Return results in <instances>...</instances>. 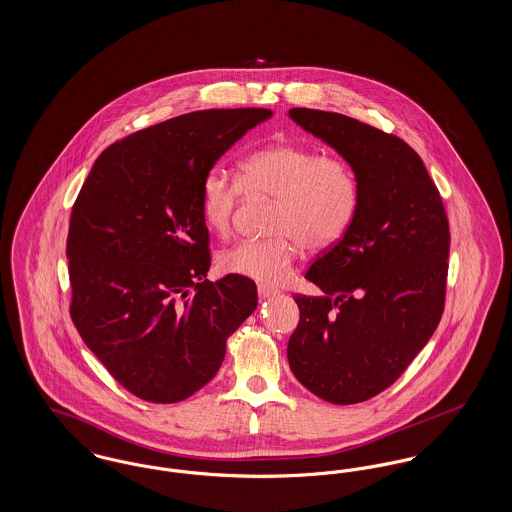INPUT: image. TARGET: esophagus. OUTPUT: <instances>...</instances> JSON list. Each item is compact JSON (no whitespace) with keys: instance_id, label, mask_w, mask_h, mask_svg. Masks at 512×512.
<instances>
[{"instance_id":"esophagus-1","label":"esophagus","mask_w":512,"mask_h":512,"mask_svg":"<svg viewBox=\"0 0 512 512\" xmlns=\"http://www.w3.org/2000/svg\"><path fill=\"white\" fill-rule=\"evenodd\" d=\"M257 293H259V299H270V297L278 295L276 290H272V288H268V286H263V284L257 288Z\"/></svg>"}]
</instances>
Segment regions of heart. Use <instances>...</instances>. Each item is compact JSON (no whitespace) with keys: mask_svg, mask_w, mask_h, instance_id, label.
Returning a JSON list of instances; mask_svg holds the SVG:
<instances>
[{"mask_svg":"<svg viewBox=\"0 0 512 512\" xmlns=\"http://www.w3.org/2000/svg\"><path fill=\"white\" fill-rule=\"evenodd\" d=\"M244 190L278 199L270 226L278 238L234 245L222 253L220 265L263 286H278L290 276L297 255L293 239L309 251H324L347 234L359 207V184L343 159L286 142L251 151L240 165V180L220 169L205 174L199 209L209 230L230 232Z\"/></svg>","mask_w":512,"mask_h":512,"instance_id":"b5f03b06","label":"heart"}]
</instances>
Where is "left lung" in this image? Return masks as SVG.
Wrapping results in <instances>:
<instances>
[{"label":"left lung","mask_w":512,"mask_h":512,"mask_svg":"<svg viewBox=\"0 0 512 512\" xmlns=\"http://www.w3.org/2000/svg\"><path fill=\"white\" fill-rule=\"evenodd\" d=\"M290 119L351 167L359 207L305 274L322 293L293 297L301 317L288 361L320 399L353 405L390 388L438 328L449 222L422 159L397 136L305 107Z\"/></svg>","instance_id":"left-lung-1"}]
</instances>
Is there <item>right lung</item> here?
<instances>
[{"instance_id": "add662e5", "label": "right lung", "mask_w": 512, "mask_h": 512, "mask_svg": "<svg viewBox=\"0 0 512 512\" xmlns=\"http://www.w3.org/2000/svg\"><path fill=\"white\" fill-rule=\"evenodd\" d=\"M268 109L180 115L107 147L76 197L67 259L84 343L136 397L178 403L219 372L226 340L257 309L236 274L205 280V174Z\"/></svg>"}]
</instances>
